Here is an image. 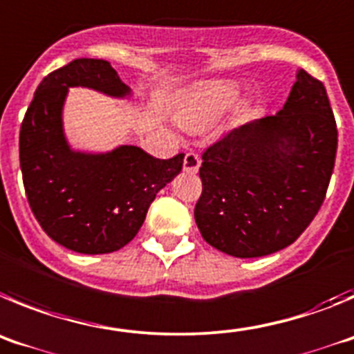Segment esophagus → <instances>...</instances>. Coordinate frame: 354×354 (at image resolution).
Segmentation results:
<instances>
[{"label":"esophagus","mask_w":354,"mask_h":354,"mask_svg":"<svg viewBox=\"0 0 354 354\" xmlns=\"http://www.w3.org/2000/svg\"><path fill=\"white\" fill-rule=\"evenodd\" d=\"M201 167V158L196 153H187L183 160V171L185 173L196 174Z\"/></svg>","instance_id":"1"}]
</instances>
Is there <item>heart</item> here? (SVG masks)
I'll return each instance as SVG.
<instances>
[{
    "instance_id": "1",
    "label": "heart",
    "mask_w": 354,
    "mask_h": 354,
    "mask_svg": "<svg viewBox=\"0 0 354 354\" xmlns=\"http://www.w3.org/2000/svg\"><path fill=\"white\" fill-rule=\"evenodd\" d=\"M241 95V84L229 79H215L185 91L176 104L178 123L185 130H201L212 125L231 109Z\"/></svg>"
}]
</instances>
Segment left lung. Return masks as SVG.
Here are the masks:
<instances>
[{
    "label": "left lung",
    "mask_w": 354,
    "mask_h": 354,
    "mask_svg": "<svg viewBox=\"0 0 354 354\" xmlns=\"http://www.w3.org/2000/svg\"><path fill=\"white\" fill-rule=\"evenodd\" d=\"M337 125L323 82L305 70L275 116L209 146L194 216L212 247L234 257L282 250L319 212L333 173Z\"/></svg>",
    "instance_id": "obj_1"
}]
</instances>
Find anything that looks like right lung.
Listing matches in <instances>:
<instances>
[{
    "mask_svg": "<svg viewBox=\"0 0 354 354\" xmlns=\"http://www.w3.org/2000/svg\"><path fill=\"white\" fill-rule=\"evenodd\" d=\"M70 88L132 97L106 59H74L44 77L21 125L22 181L47 236L79 254H109L138 234L158 190L180 174L185 155L160 160L133 145L100 153L74 149L63 125Z\"/></svg>",
    "mask_w": 354,
    "mask_h": 354,
    "instance_id": "right-lung-1",
    "label": "right lung"
}]
</instances>
